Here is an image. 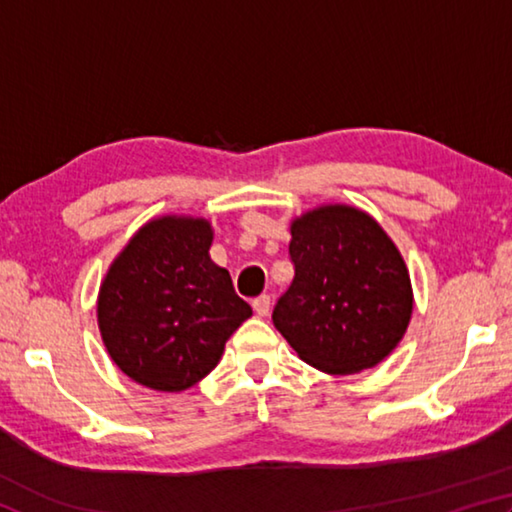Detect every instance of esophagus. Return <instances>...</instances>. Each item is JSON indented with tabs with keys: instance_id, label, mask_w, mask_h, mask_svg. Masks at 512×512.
<instances>
[{
	"instance_id": "esophagus-1",
	"label": "esophagus",
	"mask_w": 512,
	"mask_h": 512,
	"mask_svg": "<svg viewBox=\"0 0 512 512\" xmlns=\"http://www.w3.org/2000/svg\"><path fill=\"white\" fill-rule=\"evenodd\" d=\"M253 309H255L257 316H266L268 311H271V298H268V296L255 298V300H253Z\"/></svg>"
}]
</instances>
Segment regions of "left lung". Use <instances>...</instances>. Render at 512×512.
Instances as JSON below:
<instances>
[{"label": "left lung", "instance_id": "1", "mask_svg": "<svg viewBox=\"0 0 512 512\" xmlns=\"http://www.w3.org/2000/svg\"><path fill=\"white\" fill-rule=\"evenodd\" d=\"M287 293L273 323L298 357L327 375L377 366L413 314L409 268L386 230L359 207L329 203L291 221Z\"/></svg>", "mask_w": 512, "mask_h": 512}]
</instances>
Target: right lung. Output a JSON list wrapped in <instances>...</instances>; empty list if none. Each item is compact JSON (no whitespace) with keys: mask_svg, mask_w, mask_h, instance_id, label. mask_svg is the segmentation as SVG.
Returning a JSON list of instances; mask_svg holds the SVG:
<instances>
[{"mask_svg":"<svg viewBox=\"0 0 512 512\" xmlns=\"http://www.w3.org/2000/svg\"><path fill=\"white\" fill-rule=\"evenodd\" d=\"M212 223L164 214L144 223L103 277L97 320L115 366L162 393L194 386L253 316L230 273L210 257Z\"/></svg>","mask_w":512,"mask_h":512,"instance_id":"right-lung-1","label":"right lung"}]
</instances>
